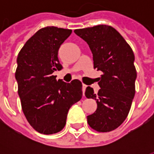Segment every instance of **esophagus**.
I'll return each mask as SVG.
<instances>
[{
	"label": "esophagus",
	"instance_id": "1",
	"mask_svg": "<svg viewBox=\"0 0 154 154\" xmlns=\"http://www.w3.org/2000/svg\"><path fill=\"white\" fill-rule=\"evenodd\" d=\"M86 88H87V85L82 84V93H83V96L85 95V91H86Z\"/></svg>",
	"mask_w": 154,
	"mask_h": 154
}]
</instances>
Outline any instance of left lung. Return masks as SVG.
Returning <instances> with one entry per match:
<instances>
[{
	"label": "left lung",
	"mask_w": 154,
	"mask_h": 154,
	"mask_svg": "<svg viewBox=\"0 0 154 154\" xmlns=\"http://www.w3.org/2000/svg\"><path fill=\"white\" fill-rule=\"evenodd\" d=\"M74 32L89 45L94 68L103 72L98 80V93H94L90 87L86 89V97L97 104V110L87 116V123L97 132H110L125 120L131 108L137 77L134 54L122 35L110 25H96Z\"/></svg>",
	"instance_id": "obj_1"
}]
</instances>
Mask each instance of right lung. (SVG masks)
Here are the masks:
<instances>
[{
	"mask_svg": "<svg viewBox=\"0 0 154 154\" xmlns=\"http://www.w3.org/2000/svg\"><path fill=\"white\" fill-rule=\"evenodd\" d=\"M72 29H40L23 46L17 57L15 79L22 110L29 125L40 134H53L66 125L70 107L82 99V84L57 80L54 71L63 68L57 57L61 44Z\"/></svg>",
	"mask_w": 154,
	"mask_h": 154,
	"instance_id": "obj_1",
	"label": "right lung"
}]
</instances>
